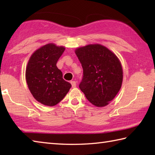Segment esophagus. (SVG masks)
<instances>
[{
  "mask_svg": "<svg viewBox=\"0 0 155 155\" xmlns=\"http://www.w3.org/2000/svg\"><path fill=\"white\" fill-rule=\"evenodd\" d=\"M71 84H72V87H76V85H77V83H76V81H71Z\"/></svg>",
  "mask_w": 155,
  "mask_h": 155,
  "instance_id": "obj_1",
  "label": "esophagus"
}]
</instances>
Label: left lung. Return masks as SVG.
Returning a JSON list of instances; mask_svg holds the SVG:
<instances>
[{
	"instance_id": "8db88e82",
	"label": "left lung",
	"mask_w": 155,
	"mask_h": 155,
	"mask_svg": "<svg viewBox=\"0 0 155 155\" xmlns=\"http://www.w3.org/2000/svg\"><path fill=\"white\" fill-rule=\"evenodd\" d=\"M83 70L79 88L91 104L104 107L118 93L122 86V65L115 54L100 44L76 50Z\"/></svg>"
}]
</instances>
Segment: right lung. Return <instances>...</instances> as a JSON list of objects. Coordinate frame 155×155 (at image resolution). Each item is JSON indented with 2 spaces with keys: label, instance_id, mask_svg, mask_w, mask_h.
Listing matches in <instances>:
<instances>
[{
  "label": "right lung",
  "instance_id": "obj_1",
  "mask_svg": "<svg viewBox=\"0 0 155 155\" xmlns=\"http://www.w3.org/2000/svg\"><path fill=\"white\" fill-rule=\"evenodd\" d=\"M64 51V47L46 44L37 50L28 62L26 80L28 89L34 98L44 105L59 103L72 87L63 78L56 65Z\"/></svg>",
  "mask_w": 155,
  "mask_h": 155
}]
</instances>
